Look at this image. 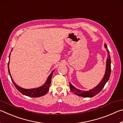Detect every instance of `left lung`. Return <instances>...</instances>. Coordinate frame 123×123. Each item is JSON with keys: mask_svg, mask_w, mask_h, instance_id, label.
Instances as JSON below:
<instances>
[{"mask_svg": "<svg viewBox=\"0 0 123 123\" xmlns=\"http://www.w3.org/2000/svg\"><path fill=\"white\" fill-rule=\"evenodd\" d=\"M104 45H105V48L107 49V47L106 44H105ZM107 51L108 53V58L107 59L106 61V67L105 75H104L103 79H102L101 81L100 82L96 87L93 88V89H91V90H89V91H81L80 89H77L75 87L73 86V85L69 82L70 90H71L74 93V94L82 97H93L95 96V95H96L97 94H98L103 89L104 86H105L106 84V83L108 81V80H109L110 77V75H111V57H110V55L109 54V50L107 49Z\"/></svg>", "mask_w": 123, "mask_h": 123, "instance_id": "8db88e82", "label": "left lung"}]
</instances>
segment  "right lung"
I'll list each match as a JSON object with an SVG mask.
<instances>
[{"instance_id":"add662e5","label":"right lung","mask_w":123,"mask_h":123,"mask_svg":"<svg viewBox=\"0 0 123 123\" xmlns=\"http://www.w3.org/2000/svg\"><path fill=\"white\" fill-rule=\"evenodd\" d=\"M10 57V54L9 55V59ZM9 61L8 62V71H9V73L10 76V78L11 79V80L13 84H14V86L16 87V88L19 91L20 93L23 94V95H26V96L30 97H32V98H37V97H40L43 96V95H44L45 94H47V93L48 92L49 88H50V85L51 84V77L53 75V74L54 72V70L51 72V74L49 75L48 78L46 82H45V84L39 87L36 88H32V89H24L22 87L18 86V85H17L15 82L13 81V79L12 78V76L11 75V74H10V69H9Z\"/></svg>"}]
</instances>
